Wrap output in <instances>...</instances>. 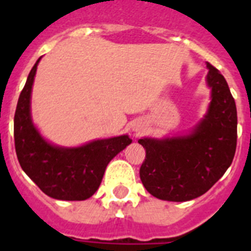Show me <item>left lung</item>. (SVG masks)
I'll list each match as a JSON object with an SVG mask.
<instances>
[{
	"mask_svg": "<svg viewBox=\"0 0 251 251\" xmlns=\"http://www.w3.org/2000/svg\"><path fill=\"white\" fill-rule=\"evenodd\" d=\"M211 104L190 136L139 139L146 158L139 170L151 195L167 201H188L207 192L231 165L238 141V113L223 74L207 63Z\"/></svg>",
	"mask_w": 251,
	"mask_h": 251,
	"instance_id": "1",
	"label": "left lung"
}]
</instances>
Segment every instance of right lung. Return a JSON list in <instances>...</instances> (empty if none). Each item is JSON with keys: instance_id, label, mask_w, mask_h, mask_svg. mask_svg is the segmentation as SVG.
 <instances>
[{"instance_id": "1", "label": "right lung", "mask_w": 251, "mask_h": 251, "mask_svg": "<svg viewBox=\"0 0 251 251\" xmlns=\"http://www.w3.org/2000/svg\"><path fill=\"white\" fill-rule=\"evenodd\" d=\"M39 57L17 101L13 137L17 159L44 194L66 201L89 199L98 190L110 159L129 145L128 136L90 142L83 147L60 148L40 136L31 122L30 97Z\"/></svg>"}]
</instances>
